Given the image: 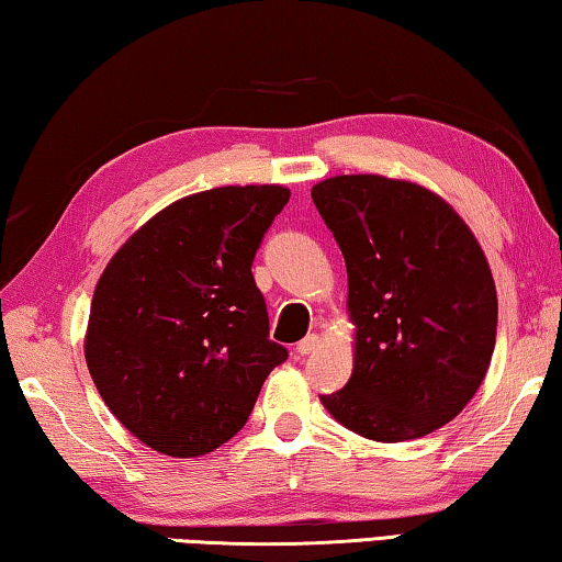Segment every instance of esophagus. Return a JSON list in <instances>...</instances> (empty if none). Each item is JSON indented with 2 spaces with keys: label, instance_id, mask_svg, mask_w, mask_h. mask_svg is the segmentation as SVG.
<instances>
[{
  "label": "esophagus",
  "instance_id": "obj_1",
  "mask_svg": "<svg viewBox=\"0 0 562 562\" xmlns=\"http://www.w3.org/2000/svg\"><path fill=\"white\" fill-rule=\"evenodd\" d=\"M319 345H322V337L319 335H310V337H304L300 345H297V355L300 357H310V355H315V351L319 349Z\"/></svg>",
  "mask_w": 562,
  "mask_h": 562
}]
</instances>
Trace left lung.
<instances>
[{
  "instance_id": "8db88e82",
  "label": "left lung",
  "mask_w": 562,
  "mask_h": 562,
  "mask_svg": "<svg viewBox=\"0 0 562 562\" xmlns=\"http://www.w3.org/2000/svg\"><path fill=\"white\" fill-rule=\"evenodd\" d=\"M347 262L355 369L319 396L364 439L396 443L449 424L496 347V282L461 215L429 188L374 173L312 188Z\"/></svg>"
}]
</instances>
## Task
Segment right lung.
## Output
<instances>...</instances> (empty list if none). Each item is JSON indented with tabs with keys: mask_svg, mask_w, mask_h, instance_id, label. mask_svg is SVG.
<instances>
[{
	"mask_svg": "<svg viewBox=\"0 0 562 562\" xmlns=\"http://www.w3.org/2000/svg\"><path fill=\"white\" fill-rule=\"evenodd\" d=\"M282 186L180 198L140 225L99 278L83 339L111 414L158 453L190 459L243 429L288 359L252 278Z\"/></svg>",
	"mask_w": 562,
	"mask_h": 562,
	"instance_id": "obj_1",
	"label": "right lung"
}]
</instances>
